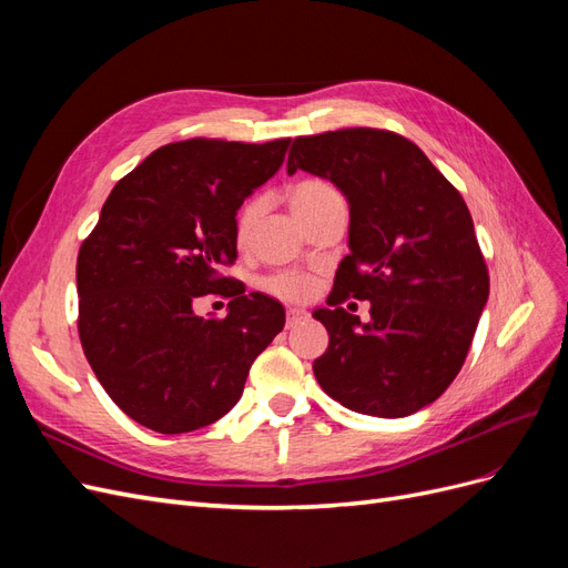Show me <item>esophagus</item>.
Segmentation results:
<instances>
[{
	"instance_id": "obj_1",
	"label": "esophagus",
	"mask_w": 568,
	"mask_h": 568,
	"mask_svg": "<svg viewBox=\"0 0 568 568\" xmlns=\"http://www.w3.org/2000/svg\"><path fill=\"white\" fill-rule=\"evenodd\" d=\"M305 320H307V313L303 311V307H288L286 311V326H296Z\"/></svg>"
}]
</instances>
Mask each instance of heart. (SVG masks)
I'll use <instances>...</instances> for the list:
<instances>
[{
  "mask_svg": "<svg viewBox=\"0 0 568 568\" xmlns=\"http://www.w3.org/2000/svg\"><path fill=\"white\" fill-rule=\"evenodd\" d=\"M332 196H336V189L329 182L315 180V178L301 180L288 189V203L298 215V220L305 217L311 211H315L322 201ZM255 217H257V201L251 199L242 205V209H239L234 220V239L239 246L246 244V239L255 225ZM265 288L272 296L284 298V301H303L313 294V280L298 272H277V274H270L265 280Z\"/></svg>",
  "mask_w": 568,
  "mask_h": 568,
  "instance_id": "1",
  "label": "heart"
}]
</instances>
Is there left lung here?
<instances>
[{"label":"left lung","instance_id":"left-lung-1","mask_svg":"<svg viewBox=\"0 0 568 568\" xmlns=\"http://www.w3.org/2000/svg\"><path fill=\"white\" fill-rule=\"evenodd\" d=\"M332 180L351 205V253L329 307L313 313L329 348L313 365L326 395L372 417H407L434 403L467 359L490 277L457 189L405 136L346 128L296 136L286 161ZM369 300L371 320L341 308Z\"/></svg>","mask_w":568,"mask_h":568}]
</instances>
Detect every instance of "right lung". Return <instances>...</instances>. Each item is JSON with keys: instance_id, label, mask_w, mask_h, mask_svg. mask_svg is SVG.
Segmentation results:
<instances>
[{"instance_id": "1", "label": "right lung", "mask_w": 568, "mask_h": 568, "mask_svg": "<svg viewBox=\"0 0 568 568\" xmlns=\"http://www.w3.org/2000/svg\"><path fill=\"white\" fill-rule=\"evenodd\" d=\"M288 140L173 142L120 180L78 253V334L109 398L159 434L217 422L242 398L253 359L284 329V307L222 267L234 220L280 165ZM203 295L227 318H199Z\"/></svg>"}]
</instances>
